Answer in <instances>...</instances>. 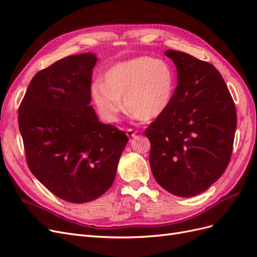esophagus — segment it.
Masks as SVG:
<instances>
[{
  "label": "esophagus",
  "mask_w": 257,
  "mask_h": 257,
  "mask_svg": "<svg viewBox=\"0 0 257 257\" xmlns=\"http://www.w3.org/2000/svg\"><path fill=\"white\" fill-rule=\"evenodd\" d=\"M125 133H126V135H127L128 137H135L136 134H137V132L134 131V130H132V128H128V130H126Z\"/></svg>",
  "instance_id": "esophagus-1"
}]
</instances>
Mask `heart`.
Masks as SVG:
<instances>
[{"label": "heart", "instance_id": "heart-1", "mask_svg": "<svg viewBox=\"0 0 257 257\" xmlns=\"http://www.w3.org/2000/svg\"><path fill=\"white\" fill-rule=\"evenodd\" d=\"M176 84L175 72L167 62L138 57L111 66L104 76V83L92 85L91 94L100 116L107 122L118 120L124 103L134 118L151 120L168 109Z\"/></svg>", "mask_w": 257, "mask_h": 257}]
</instances>
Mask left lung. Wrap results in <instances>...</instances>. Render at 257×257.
Segmentation results:
<instances>
[{
  "instance_id": "left-lung-1",
  "label": "left lung",
  "mask_w": 257,
  "mask_h": 257,
  "mask_svg": "<svg viewBox=\"0 0 257 257\" xmlns=\"http://www.w3.org/2000/svg\"><path fill=\"white\" fill-rule=\"evenodd\" d=\"M177 87L168 109L146 130L157 182L179 197L206 191L227 168L237 113L217 69L191 54L168 49Z\"/></svg>"
}]
</instances>
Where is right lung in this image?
Wrapping results in <instances>:
<instances>
[{"instance_id":"obj_1","label":"right lung","mask_w":257,"mask_h":257,"mask_svg":"<svg viewBox=\"0 0 257 257\" xmlns=\"http://www.w3.org/2000/svg\"><path fill=\"white\" fill-rule=\"evenodd\" d=\"M95 53L61 59L31 80L19 107L28 166L54 195L94 200L110 188L128 138L99 122L91 103Z\"/></svg>"}]
</instances>
